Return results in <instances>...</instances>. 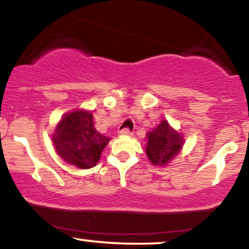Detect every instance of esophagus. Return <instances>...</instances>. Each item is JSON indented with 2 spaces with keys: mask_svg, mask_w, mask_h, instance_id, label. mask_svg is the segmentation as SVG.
Wrapping results in <instances>:
<instances>
[{
  "mask_svg": "<svg viewBox=\"0 0 249 249\" xmlns=\"http://www.w3.org/2000/svg\"><path fill=\"white\" fill-rule=\"evenodd\" d=\"M119 134H121V136H131L132 132H131L128 128H123V130L119 131Z\"/></svg>",
  "mask_w": 249,
  "mask_h": 249,
  "instance_id": "esophagus-1",
  "label": "esophagus"
}]
</instances>
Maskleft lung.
I'll return each mask as SVG.
<instances>
[{"mask_svg":"<svg viewBox=\"0 0 249 249\" xmlns=\"http://www.w3.org/2000/svg\"><path fill=\"white\" fill-rule=\"evenodd\" d=\"M146 139L145 152L154 166L170 164L180 153L185 142L184 136L174 130L167 121H161L152 131L147 132Z\"/></svg>","mask_w":249,"mask_h":249,"instance_id":"8db88e82","label":"left lung"}]
</instances>
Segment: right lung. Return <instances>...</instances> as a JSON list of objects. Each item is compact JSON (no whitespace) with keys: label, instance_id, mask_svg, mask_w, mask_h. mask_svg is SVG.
I'll use <instances>...</instances> for the list:
<instances>
[{"label":"right lung","instance_id":"add662e5","mask_svg":"<svg viewBox=\"0 0 249 249\" xmlns=\"http://www.w3.org/2000/svg\"><path fill=\"white\" fill-rule=\"evenodd\" d=\"M51 139L63 160L83 170L96 166L110 142L96 130L92 112L84 108L63 115Z\"/></svg>","mask_w":249,"mask_h":249}]
</instances>
